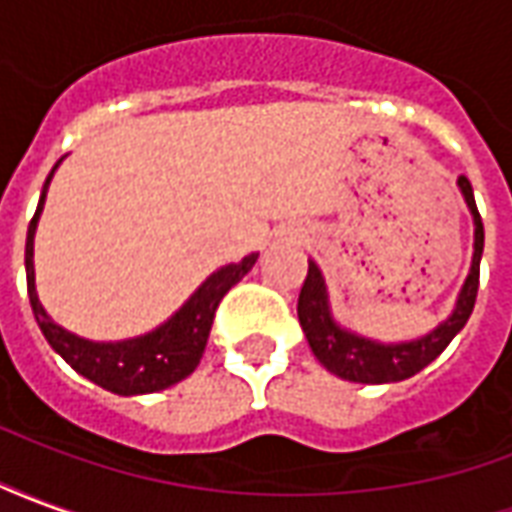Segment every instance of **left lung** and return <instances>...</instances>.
Listing matches in <instances>:
<instances>
[{"label":"left lung","mask_w":512,"mask_h":512,"mask_svg":"<svg viewBox=\"0 0 512 512\" xmlns=\"http://www.w3.org/2000/svg\"><path fill=\"white\" fill-rule=\"evenodd\" d=\"M463 200L469 205L474 222V252L469 274L463 279V288L455 299V307L444 321L422 334L417 340L406 343H378L373 337L356 334L334 321L332 304H329V290L323 279L321 268L310 260V271L304 279V288L299 293V323L312 354L329 373L356 384H395L403 378L417 376L422 367H428L436 356L452 343V337L461 332L477 299V285H480V257H483V219L474 205V191L469 180L458 178Z\"/></svg>","instance_id":"8db88e82"}]
</instances>
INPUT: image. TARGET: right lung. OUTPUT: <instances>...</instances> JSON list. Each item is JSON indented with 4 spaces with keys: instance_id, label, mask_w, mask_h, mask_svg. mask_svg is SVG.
Instances as JSON below:
<instances>
[{
    "instance_id": "add662e5",
    "label": "right lung",
    "mask_w": 512,
    "mask_h": 512,
    "mask_svg": "<svg viewBox=\"0 0 512 512\" xmlns=\"http://www.w3.org/2000/svg\"><path fill=\"white\" fill-rule=\"evenodd\" d=\"M60 164L62 158L54 164L49 178L43 183L38 211L29 222L27 252H24L29 304H32L43 337L79 376L90 378L93 384L104 386L115 395H150V392H161V389L189 378L200 365L202 351L208 345V334H211L219 301L224 299L227 290L238 285L252 271L257 255H246L241 263H230V266L213 271L211 277L183 301V307L175 315H169L167 321L156 326L153 332L117 340V343H95V340L68 332L40 304L38 288H35V260H32L35 257V230H38L40 213H43L46 191H49L51 178Z\"/></svg>"
}]
</instances>
